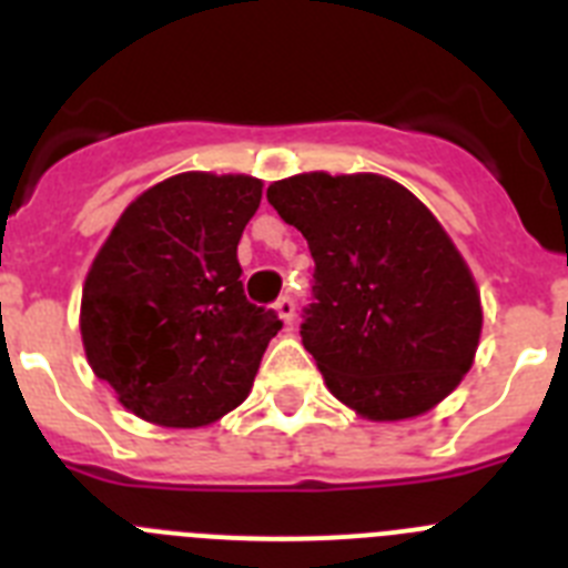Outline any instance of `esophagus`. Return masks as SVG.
Returning a JSON list of instances; mask_svg holds the SVG:
<instances>
[{
	"instance_id": "obj_1",
	"label": "esophagus",
	"mask_w": 568,
	"mask_h": 568,
	"mask_svg": "<svg viewBox=\"0 0 568 568\" xmlns=\"http://www.w3.org/2000/svg\"><path fill=\"white\" fill-rule=\"evenodd\" d=\"M275 310H278V315H281V321H284V324H293V318H295V301L290 298V295H281L278 301H275Z\"/></svg>"
}]
</instances>
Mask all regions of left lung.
<instances>
[{
	"instance_id": "left-lung-1",
	"label": "left lung",
	"mask_w": 568,
	"mask_h": 568,
	"mask_svg": "<svg viewBox=\"0 0 568 568\" xmlns=\"http://www.w3.org/2000/svg\"><path fill=\"white\" fill-rule=\"evenodd\" d=\"M267 202L307 239L313 304L301 341L329 393L369 420L433 409L469 373L480 295L429 210L375 173H304Z\"/></svg>"
}]
</instances>
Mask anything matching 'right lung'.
<instances>
[{"label":"right lung","instance_id":"obj_1","mask_svg":"<svg viewBox=\"0 0 568 568\" xmlns=\"http://www.w3.org/2000/svg\"><path fill=\"white\" fill-rule=\"evenodd\" d=\"M258 204L253 175H173L99 250L82 293L84 353L139 418L193 429L250 395L281 329L275 310L247 301L235 255Z\"/></svg>","mask_w":568,"mask_h":568}]
</instances>
